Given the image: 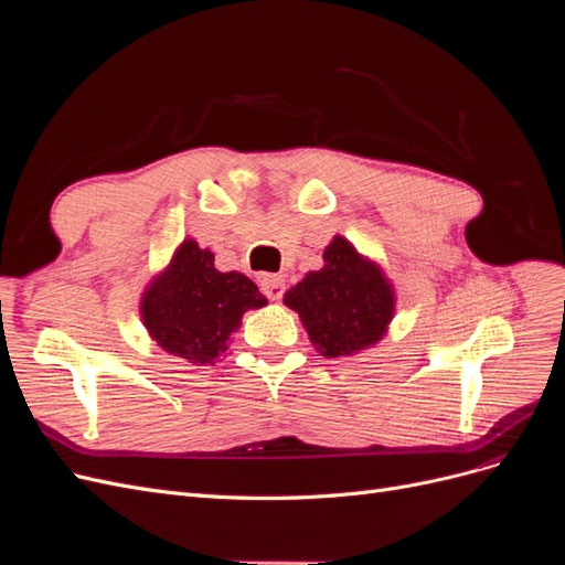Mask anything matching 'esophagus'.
I'll use <instances>...</instances> for the list:
<instances>
[{
	"label": "esophagus",
	"instance_id": "esophagus-1",
	"mask_svg": "<svg viewBox=\"0 0 565 565\" xmlns=\"http://www.w3.org/2000/svg\"><path fill=\"white\" fill-rule=\"evenodd\" d=\"M262 292L270 299V301H278L282 299L285 292V280L282 276H262Z\"/></svg>",
	"mask_w": 565,
	"mask_h": 565
}]
</instances>
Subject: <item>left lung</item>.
Returning a JSON list of instances; mask_svg holds the SVG:
<instances>
[{
	"label": "left lung",
	"instance_id": "left-lung-1",
	"mask_svg": "<svg viewBox=\"0 0 565 565\" xmlns=\"http://www.w3.org/2000/svg\"><path fill=\"white\" fill-rule=\"evenodd\" d=\"M324 266L285 292V303L297 311L316 351L324 358L353 355L377 344L396 309L393 285L382 268L355 252L347 237L322 252Z\"/></svg>",
	"mask_w": 565,
	"mask_h": 565
}]
</instances>
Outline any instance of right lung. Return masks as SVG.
Instances as JSON below:
<instances>
[{
  "label": "right lung",
  "instance_id": "1",
  "mask_svg": "<svg viewBox=\"0 0 565 565\" xmlns=\"http://www.w3.org/2000/svg\"><path fill=\"white\" fill-rule=\"evenodd\" d=\"M266 297L237 270L214 268V254L183 241L172 262L141 297V320L152 341L193 365H212L228 349L243 313L262 309Z\"/></svg>",
  "mask_w": 565,
  "mask_h": 565
}]
</instances>
